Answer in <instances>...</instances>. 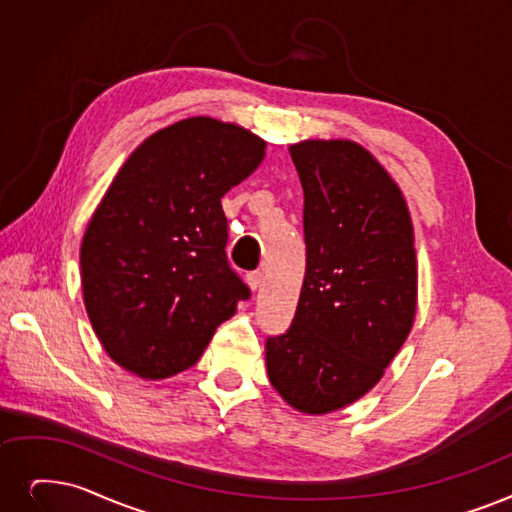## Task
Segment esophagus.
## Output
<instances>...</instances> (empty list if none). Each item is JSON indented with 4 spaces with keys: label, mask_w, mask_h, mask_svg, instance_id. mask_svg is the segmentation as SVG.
<instances>
[{
    "label": "esophagus",
    "mask_w": 512,
    "mask_h": 512,
    "mask_svg": "<svg viewBox=\"0 0 512 512\" xmlns=\"http://www.w3.org/2000/svg\"><path fill=\"white\" fill-rule=\"evenodd\" d=\"M247 282L251 286V291H257V288H261V284H263V274L261 272H249Z\"/></svg>",
    "instance_id": "34e87169"
}]
</instances>
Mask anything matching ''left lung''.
I'll list each match as a JSON object with an SVG mask.
<instances>
[{"label":"left lung","mask_w":512,"mask_h":512,"mask_svg":"<svg viewBox=\"0 0 512 512\" xmlns=\"http://www.w3.org/2000/svg\"><path fill=\"white\" fill-rule=\"evenodd\" d=\"M303 186L305 278L291 328L265 343L286 404L341 410L381 381L416 314L414 230L402 190L351 140L288 148Z\"/></svg>","instance_id":"left-lung-1"}]
</instances>
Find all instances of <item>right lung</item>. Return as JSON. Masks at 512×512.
I'll return each mask as SVG.
<instances>
[{"label":"right lung","instance_id":"add662e5","mask_svg":"<svg viewBox=\"0 0 512 512\" xmlns=\"http://www.w3.org/2000/svg\"><path fill=\"white\" fill-rule=\"evenodd\" d=\"M263 157L255 133L211 117L177 121L129 154L81 242L87 316L121 368L150 381L184 372L251 297L226 257L221 196Z\"/></svg>","mask_w":512,"mask_h":512}]
</instances>
